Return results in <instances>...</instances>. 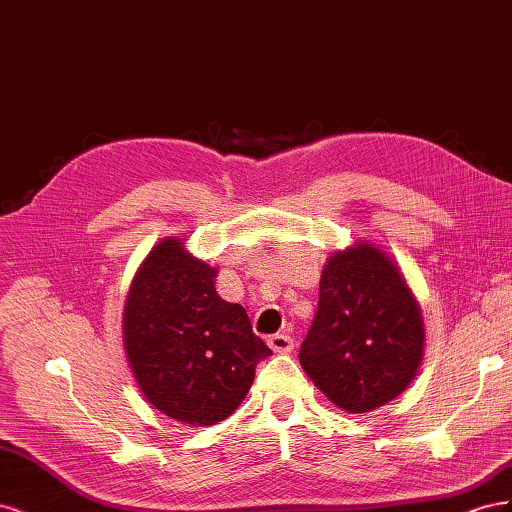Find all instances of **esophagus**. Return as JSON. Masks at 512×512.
I'll list each match as a JSON object with an SVG mask.
<instances>
[{
  "label": "esophagus",
  "instance_id": "1",
  "mask_svg": "<svg viewBox=\"0 0 512 512\" xmlns=\"http://www.w3.org/2000/svg\"><path fill=\"white\" fill-rule=\"evenodd\" d=\"M269 346L277 354H288V352H292L294 342H292L290 335H271L269 337Z\"/></svg>",
  "mask_w": 512,
  "mask_h": 512
}]
</instances>
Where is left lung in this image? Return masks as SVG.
<instances>
[{
  "mask_svg": "<svg viewBox=\"0 0 512 512\" xmlns=\"http://www.w3.org/2000/svg\"><path fill=\"white\" fill-rule=\"evenodd\" d=\"M425 354V322L397 262L369 241L329 256L299 361L331 404L365 414L408 389Z\"/></svg>",
  "mask_w": 512,
  "mask_h": 512,
  "instance_id": "8db88e82",
  "label": "left lung"
}]
</instances>
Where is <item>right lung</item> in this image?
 Returning <instances> with one entry per match:
<instances>
[{
    "label": "right lung",
    "instance_id": "obj_1",
    "mask_svg": "<svg viewBox=\"0 0 512 512\" xmlns=\"http://www.w3.org/2000/svg\"><path fill=\"white\" fill-rule=\"evenodd\" d=\"M218 269L179 237L162 239L138 267L123 307V346L149 404L188 427H209L239 408L256 363L271 348L239 303L215 290Z\"/></svg>",
    "mask_w": 512,
    "mask_h": 512
}]
</instances>
